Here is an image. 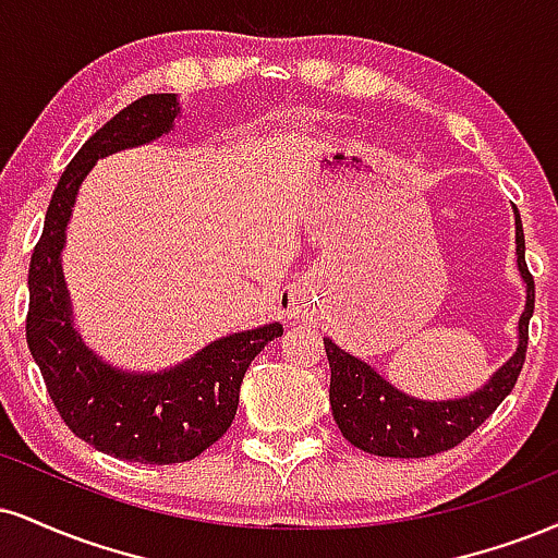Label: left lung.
<instances>
[{
  "label": "left lung",
  "mask_w": 558,
  "mask_h": 558,
  "mask_svg": "<svg viewBox=\"0 0 558 558\" xmlns=\"http://www.w3.org/2000/svg\"><path fill=\"white\" fill-rule=\"evenodd\" d=\"M517 267L527 283V304L520 317V348L492 381L471 398L424 402L408 398L351 353L340 351L332 340H325L330 361V405L335 424L353 447L379 458H432L436 452L458 447L501 400L512 392L527 353V325L535 308V283L525 262V233L517 215Z\"/></svg>",
  "instance_id": "left-lung-1"
}]
</instances>
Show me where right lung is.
I'll return each mask as SVG.
<instances>
[{
    "mask_svg": "<svg viewBox=\"0 0 558 558\" xmlns=\"http://www.w3.org/2000/svg\"><path fill=\"white\" fill-rule=\"evenodd\" d=\"M177 96L137 98L106 122L70 160L46 210L44 233L31 257V304L25 338L64 424L100 452L145 465L194 460L231 426L239 387L262 348L283 335L265 325L215 340L171 372L122 374L100 361L72 330L59 252L75 194L98 158L150 143L171 130Z\"/></svg>",
    "mask_w": 558,
    "mask_h": 558,
    "instance_id": "1",
    "label": "right lung"
}]
</instances>
